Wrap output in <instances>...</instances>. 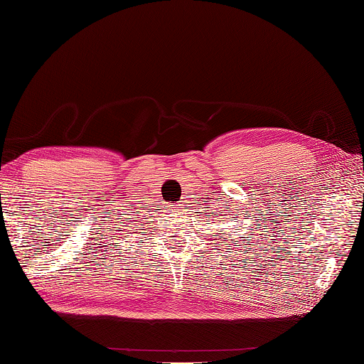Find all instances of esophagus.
Wrapping results in <instances>:
<instances>
[{"label":"esophagus","instance_id":"1","mask_svg":"<svg viewBox=\"0 0 364 364\" xmlns=\"http://www.w3.org/2000/svg\"><path fill=\"white\" fill-rule=\"evenodd\" d=\"M175 212L178 213V212H183V210H180V208H175Z\"/></svg>","mask_w":364,"mask_h":364}]
</instances>
